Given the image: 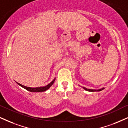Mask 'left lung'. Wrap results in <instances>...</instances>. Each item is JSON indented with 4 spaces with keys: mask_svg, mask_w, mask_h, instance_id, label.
I'll use <instances>...</instances> for the list:
<instances>
[{
    "mask_svg": "<svg viewBox=\"0 0 128 128\" xmlns=\"http://www.w3.org/2000/svg\"><path fill=\"white\" fill-rule=\"evenodd\" d=\"M82 88L85 90L88 91H91V92H94V91H102V90L104 89V88H102L99 90H91V89H88V88H85V87H82Z\"/></svg>",
    "mask_w": 128,
    "mask_h": 128,
    "instance_id": "obj_1",
    "label": "left lung"
}]
</instances>
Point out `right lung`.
I'll use <instances>...</instances> for the list:
<instances>
[{"instance_id": "1", "label": "right lung", "mask_w": 128, "mask_h": 128, "mask_svg": "<svg viewBox=\"0 0 128 128\" xmlns=\"http://www.w3.org/2000/svg\"><path fill=\"white\" fill-rule=\"evenodd\" d=\"M55 80H56V78H54V80L52 81L51 82L48 84V85H47V86H40V87H36V88H32V87H28V86H24V85H22L20 84L17 82L16 81H15L16 82L19 86H22V87L25 88V89L26 90L28 91H30V92H44V91H46V90L49 88L50 86H51L53 84V83H54V82L55 81Z\"/></svg>"}]
</instances>
